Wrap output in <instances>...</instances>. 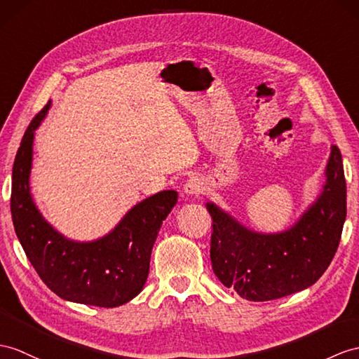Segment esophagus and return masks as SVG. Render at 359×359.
<instances>
[{"instance_id": "34e87169", "label": "esophagus", "mask_w": 359, "mask_h": 359, "mask_svg": "<svg viewBox=\"0 0 359 359\" xmlns=\"http://www.w3.org/2000/svg\"><path fill=\"white\" fill-rule=\"evenodd\" d=\"M184 191L189 196H198L204 191V182L201 181L198 177H191L186 181Z\"/></svg>"}]
</instances>
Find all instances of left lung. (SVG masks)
<instances>
[{
	"mask_svg": "<svg viewBox=\"0 0 359 359\" xmlns=\"http://www.w3.org/2000/svg\"><path fill=\"white\" fill-rule=\"evenodd\" d=\"M343 158L332 146L326 184L303 216L283 233L245 229L208 203L212 216L210 259L221 283L250 302H268L316 283L334 259L346 221Z\"/></svg>",
	"mask_w": 359,
	"mask_h": 359,
	"instance_id": "obj_1",
	"label": "left lung"
}]
</instances>
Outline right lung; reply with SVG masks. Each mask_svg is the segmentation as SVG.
<instances>
[{
    "instance_id": "right-lung-1",
    "label": "right lung",
    "mask_w": 359,
    "mask_h": 359,
    "mask_svg": "<svg viewBox=\"0 0 359 359\" xmlns=\"http://www.w3.org/2000/svg\"><path fill=\"white\" fill-rule=\"evenodd\" d=\"M50 104L33 117L15 156L11 196L15 233L41 280L60 299L116 308L143 290L155 239L178 194L163 190L146 198L102 239L74 242L64 238L39 213L29 184L34 129Z\"/></svg>"
}]
</instances>
